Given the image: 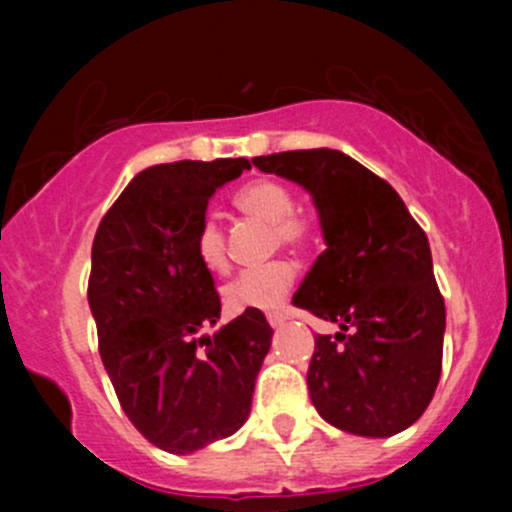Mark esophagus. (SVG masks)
Instances as JSON below:
<instances>
[{"mask_svg":"<svg viewBox=\"0 0 512 512\" xmlns=\"http://www.w3.org/2000/svg\"><path fill=\"white\" fill-rule=\"evenodd\" d=\"M267 322H270L272 329H277V327H282V324L287 322V314H282V312H270V314H267Z\"/></svg>","mask_w":512,"mask_h":512,"instance_id":"obj_1","label":"esophagus"}]
</instances>
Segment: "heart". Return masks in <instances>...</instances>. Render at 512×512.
<instances>
[{"label": "heart", "mask_w": 512, "mask_h": 512, "mask_svg": "<svg viewBox=\"0 0 512 512\" xmlns=\"http://www.w3.org/2000/svg\"><path fill=\"white\" fill-rule=\"evenodd\" d=\"M235 208L247 218L265 223L275 232V240L282 245L299 247L304 245L309 235V227L302 218L294 215L297 203L285 185L275 180H252L242 185L232 198ZM193 252L200 265L210 272L227 270V242L223 227L215 218H203L195 227ZM297 267L289 260H275L270 265L245 270L223 287L225 304L232 312H245V309H272L285 299L289 287L294 285Z\"/></svg>", "instance_id": "obj_1"}]
</instances>
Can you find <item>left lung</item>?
I'll return each instance as SVG.
<instances>
[{"label":"left lung","mask_w":512,"mask_h":512,"mask_svg":"<svg viewBox=\"0 0 512 512\" xmlns=\"http://www.w3.org/2000/svg\"><path fill=\"white\" fill-rule=\"evenodd\" d=\"M252 163L302 185L322 225L327 250L292 297L294 307L339 327L314 339V409L354 436L404 431L441 379L446 304L426 232L386 180L342 151H287Z\"/></svg>","instance_id":"left-lung-1"}]
</instances>
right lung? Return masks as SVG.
Here are the masks:
<instances>
[{"label": "right lung", "mask_w": 512, "mask_h": 512, "mask_svg": "<svg viewBox=\"0 0 512 512\" xmlns=\"http://www.w3.org/2000/svg\"><path fill=\"white\" fill-rule=\"evenodd\" d=\"M245 158L178 160L141 170L98 225L89 307L98 352L133 426L160 451H200L247 421L272 344L260 309L215 327L220 297L193 252L215 190Z\"/></svg>", "instance_id": "right-lung-1"}]
</instances>
